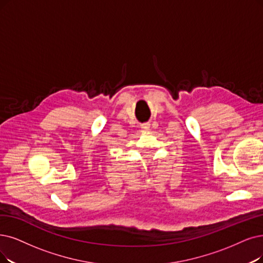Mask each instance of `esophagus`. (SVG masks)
Instances as JSON below:
<instances>
[{
  "label": "esophagus",
  "instance_id": "obj_1",
  "mask_svg": "<svg viewBox=\"0 0 263 263\" xmlns=\"http://www.w3.org/2000/svg\"><path fill=\"white\" fill-rule=\"evenodd\" d=\"M142 128H143V129H149V128H150V124H148V123L143 124V125H142Z\"/></svg>",
  "mask_w": 263,
  "mask_h": 263
}]
</instances>
